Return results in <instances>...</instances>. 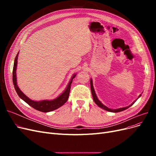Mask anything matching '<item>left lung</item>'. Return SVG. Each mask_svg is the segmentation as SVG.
I'll use <instances>...</instances> for the list:
<instances>
[{
  "mask_svg": "<svg viewBox=\"0 0 156 156\" xmlns=\"http://www.w3.org/2000/svg\"><path fill=\"white\" fill-rule=\"evenodd\" d=\"M90 88H91V92H92V98H93V100L94 101V102L96 103V104L98 106L100 107V108H103V109H104L105 111H109V112H121V111H123L126 109H127V108H128L129 107H131L132 105H133L135 102L138 100V99L141 96V94H140V95L139 96L138 98L136 99V100H135L133 103H131V105H129V106H127V107H122V108H116V109H113V108H110L107 107V106L104 105L103 104V103L98 100V98L96 96V92H95V90H94V87H93V82H92V79H90Z\"/></svg>",
  "mask_w": 156,
  "mask_h": 156,
  "instance_id": "obj_1",
  "label": "left lung"
}]
</instances>
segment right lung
Returning a JSON list of instances; mask_svg holds the SVG:
<instances>
[{"mask_svg": "<svg viewBox=\"0 0 156 156\" xmlns=\"http://www.w3.org/2000/svg\"><path fill=\"white\" fill-rule=\"evenodd\" d=\"M19 52L17 54L15 60H14L13 64V83L15 88L16 91L18 96L23 101H25L27 104H29L30 107H33L35 109L40 111L41 112H48L50 111H53L55 109H57L58 108L62 106L64 103L68 101V99L69 95V91L71 88V84L72 83L73 78L76 76V73H75L72 75V78H71L69 83L64 90V92L59 95L57 98L54 99V100H44L41 101H34L32 100L31 99L28 98L25 94L23 93L20 88H19L17 83V75H16V69H17V58L19 55Z\"/></svg>", "mask_w": 156, "mask_h": 156, "instance_id": "obj_1", "label": "right lung"}]
</instances>
